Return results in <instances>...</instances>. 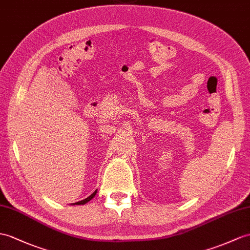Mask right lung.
Here are the masks:
<instances>
[{"instance_id": "add662e5", "label": "right lung", "mask_w": 250, "mask_h": 250, "mask_svg": "<svg viewBox=\"0 0 250 250\" xmlns=\"http://www.w3.org/2000/svg\"><path fill=\"white\" fill-rule=\"evenodd\" d=\"M97 193V190H95L92 194H91V195L89 196V197H87L86 199H83V200H81V202H78V203H75V204H73V205H84V204H87L88 202H90L91 199H92L94 196H95V194Z\"/></svg>"}]
</instances>
